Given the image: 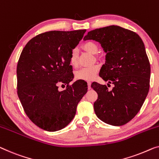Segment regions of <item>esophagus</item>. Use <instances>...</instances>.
<instances>
[{
  "label": "esophagus",
  "mask_w": 159,
  "mask_h": 159,
  "mask_svg": "<svg viewBox=\"0 0 159 159\" xmlns=\"http://www.w3.org/2000/svg\"><path fill=\"white\" fill-rule=\"evenodd\" d=\"M87 85H88V89H91V82H87Z\"/></svg>",
  "instance_id": "34e87169"
}]
</instances>
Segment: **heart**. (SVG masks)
<instances>
[{"label":"heart","instance_id":"obj_1","mask_svg":"<svg viewBox=\"0 0 159 159\" xmlns=\"http://www.w3.org/2000/svg\"><path fill=\"white\" fill-rule=\"evenodd\" d=\"M83 48L87 52L90 53L92 54H96L98 52V47L97 43L94 41H87L83 44ZM78 51L76 49H74L71 52L70 55V64L73 66H77L78 64ZM100 70V67L98 65H93L91 66H87L80 69L76 72V77L79 80H93L95 78Z\"/></svg>","mask_w":159,"mask_h":159}]
</instances>
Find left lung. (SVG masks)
Segmentation results:
<instances>
[{
	"mask_svg": "<svg viewBox=\"0 0 159 159\" xmlns=\"http://www.w3.org/2000/svg\"><path fill=\"white\" fill-rule=\"evenodd\" d=\"M83 40L100 43L106 55L100 76L114 84L109 91L106 85L92 83L98 95L96 116L109 125H125L139 112L148 93L151 66L144 43L136 33L114 25L89 31Z\"/></svg>",
	"mask_w": 159,
	"mask_h": 159,
	"instance_id": "1",
	"label": "left lung"
}]
</instances>
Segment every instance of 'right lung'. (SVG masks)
Instances as JSON below:
<instances>
[{
  "label": "right lung",
  "instance_id": "right-lung-1",
  "mask_svg": "<svg viewBox=\"0 0 159 159\" xmlns=\"http://www.w3.org/2000/svg\"><path fill=\"white\" fill-rule=\"evenodd\" d=\"M86 30L52 31L31 39L20 54L17 65L18 95L24 111L41 129L54 132L72 120L78 103L87 92L86 82L72 86L74 75L70 55ZM59 82L68 84L58 91Z\"/></svg>",
  "mask_w": 159,
  "mask_h": 159
}]
</instances>
